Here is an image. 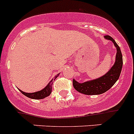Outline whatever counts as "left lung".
Segmentation results:
<instances>
[{
	"label": "left lung",
	"mask_w": 134,
	"mask_h": 134,
	"mask_svg": "<svg viewBox=\"0 0 134 134\" xmlns=\"http://www.w3.org/2000/svg\"><path fill=\"white\" fill-rule=\"evenodd\" d=\"M104 38L112 41L117 49L115 62L110 70L104 75L97 79L89 80L83 83H80L76 80H73V86L79 92L86 95H98L108 91L118 80L123 67V57L120 48L115 40L109 36H105Z\"/></svg>",
	"instance_id": "8db88e82"
}]
</instances>
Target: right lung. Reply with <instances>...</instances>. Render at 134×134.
<instances>
[{"label":"right lung","instance_id":"obj_1","mask_svg":"<svg viewBox=\"0 0 134 134\" xmlns=\"http://www.w3.org/2000/svg\"><path fill=\"white\" fill-rule=\"evenodd\" d=\"M59 74H57V75H56L54 77V79H52V80L50 81V82L46 85V86L44 87V88H43L42 90H40V91H37L36 92H32V93H27L25 92L24 91H21V90H19V91L23 94L24 95H25L27 97L30 98H32V99H43L44 98L47 97V96H49L50 94L52 92V85L53 83V81L55 80V79L59 75Z\"/></svg>","mask_w":134,"mask_h":134}]
</instances>
